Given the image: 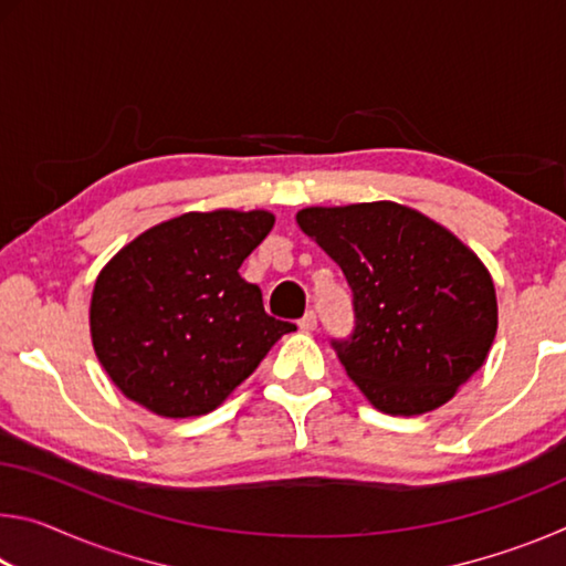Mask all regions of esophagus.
<instances>
[{
  "label": "esophagus",
  "mask_w": 566,
  "mask_h": 566,
  "mask_svg": "<svg viewBox=\"0 0 566 566\" xmlns=\"http://www.w3.org/2000/svg\"><path fill=\"white\" fill-rule=\"evenodd\" d=\"M296 324H300V329H302V332H314V329H317V314H314V312H306L304 317H302L300 322H296Z\"/></svg>",
  "instance_id": "1"
}]
</instances>
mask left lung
Returning <instances> with one entry per match:
<instances>
[{
  "instance_id": "8db88e82",
  "label": "left lung",
  "mask_w": 566,
  "mask_h": 566,
  "mask_svg": "<svg viewBox=\"0 0 566 566\" xmlns=\"http://www.w3.org/2000/svg\"><path fill=\"white\" fill-rule=\"evenodd\" d=\"M296 224L347 276L354 329L332 347L379 411H432L482 367L494 282L449 229L397 202L306 207Z\"/></svg>"
}]
</instances>
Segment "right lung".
Here are the masks:
<instances>
[{"label":"right lung","mask_w":566,"mask_h":566,"mask_svg":"<svg viewBox=\"0 0 566 566\" xmlns=\"http://www.w3.org/2000/svg\"><path fill=\"white\" fill-rule=\"evenodd\" d=\"M274 214L189 212L147 229L97 276L94 352L109 379L159 417L217 409L294 324L264 312L239 266L272 232Z\"/></svg>","instance_id":"1"}]
</instances>
